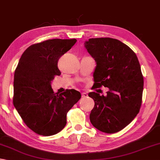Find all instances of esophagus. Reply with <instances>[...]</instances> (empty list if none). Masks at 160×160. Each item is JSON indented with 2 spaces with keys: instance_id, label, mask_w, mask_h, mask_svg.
Segmentation results:
<instances>
[{
  "instance_id": "1",
  "label": "esophagus",
  "mask_w": 160,
  "mask_h": 160,
  "mask_svg": "<svg viewBox=\"0 0 160 160\" xmlns=\"http://www.w3.org/2000/svg\"><path fill=\"white\" fill-rule=\"evenodd\" d=\"M81 97H82L83 98H86L88 97V94H87V93H86V92H82V93H81Z\"/></svg>"
}]
</instances>
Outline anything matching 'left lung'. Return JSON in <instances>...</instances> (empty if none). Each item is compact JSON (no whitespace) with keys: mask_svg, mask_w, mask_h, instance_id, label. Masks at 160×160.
<instances>
[{"mask_svg":"<svg viewBox=\"0 0 160 160\" xmlns=\"http://www.w3.org/2000/svg\"><path fill=\"white\" fill-rule=\"evenodd\" d=\"M84 46L96 62L94 87H107V95L88 93L95 101L90 114L92 125L99 131L116 133L128 125L139 112L143 78L135 53L120 40L91 38Z\"/></svg>","mask_w":160,"mask_h":160,"instance_id":"8db88e82","label":"left lung"}]
</instances>
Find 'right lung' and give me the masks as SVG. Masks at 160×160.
Wrapping results in <instances>:
<instances>
[{
  "instance_id": "1",
  "label": "right lung",
  "mask_w": 160,
  "mask_h": 160,
  "mask_svg": "<svg viewBox=\"0 0 160 160\" xmlns=\"http://www.w3.org/2000/svg\"><path fill=\"white\" fill-rule=\"evenodd\" d=\"M76 39H52L27 48L14 72L13 104L23 122L38 134L52 136L65 128L69 110L79 100L74 89L54 93L52 82L61 75L59 58Z\"/></svg>"
}]
</instances>
